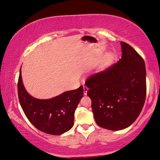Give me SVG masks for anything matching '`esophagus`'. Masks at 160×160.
<instances>
[{"label": "esophagus", "mask_w": 160, "mask_h": 160, "mask_svg": "<svg viewBox=\"0 0 160 160\" xmlns=\"http://www.w3.org/2000/svg\"><path fill=\"white\" fill-rule=\"evenodd\" d=\"M83 89H84V95H87V91H88V87L87 86H83Z\"/></svg>", "instance_id": "obj_1"}]
</instances>
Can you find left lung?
<instances>
[{"label": "left lung", "instance_id": "1", "mask_svg": "<svg viewBox=\"0 0 160 160\" xmlns=\"http://www.w3.org/2000/svg\"><path fill=\"white\" fill-rule=\"evenodd\" d=\"M120 44L122 56L118 62L85 82L95 120L111 131L122 130L136 120L147 93L143 58L127 43Z\"/></svg>", "mask_w": 160, "mask_h": 160}]
</instances>
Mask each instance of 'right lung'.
I'll list each match as a JSON object with an SVG mask.
<instances>
[{
	"label": "right lung",
	"mask_w": 160,
	"mask_h": 160,
	"mask_svg": "<svg viewBox=\"0 0 160 160\" xmlns=\"http://www.w3.org/2000/svg\"><path fill=\"white\" fill-rule=\"evenodd\" d=\"M83 87L67 91L50 99L32 97L23 85L21 68L18 82L19 102L26 117L40 131L59 135L73 127L74 112L83 97Z\"/></svg>",
	"instance_id": "right-lung-1"
}]
</instances>
